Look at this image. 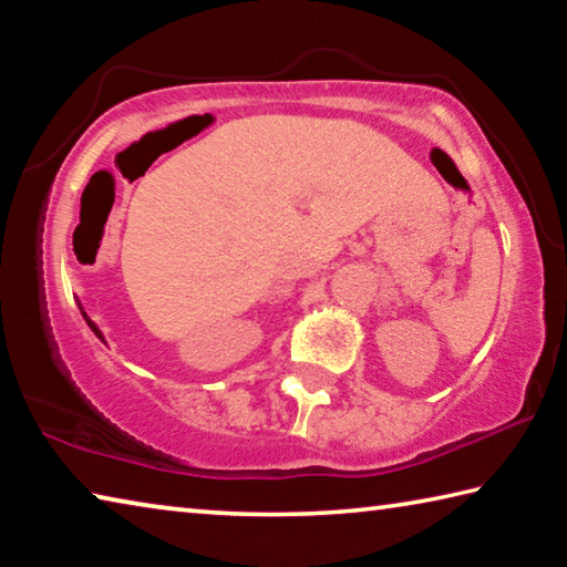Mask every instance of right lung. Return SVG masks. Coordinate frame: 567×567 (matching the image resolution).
I'll use <instances>...</instances> for the list:
<instances>
[{
    "label": "right lung",
    "instance_id": "add662e5",
    "mask_svg": "<svg viewBox=\"0 0 567 567\" xmlns=\"http://www.w3.org/2000/svg\"><path fill=\"white\" fill-rule=\"evenodd\" d=\"M87 324H90V328L94 330V334H97V338H102V334H100V330H97V328H94V322H92V320H87Z\"/></svg>",
    "mask_w": 567,
    "mask_h": 567
}]
</instances>
